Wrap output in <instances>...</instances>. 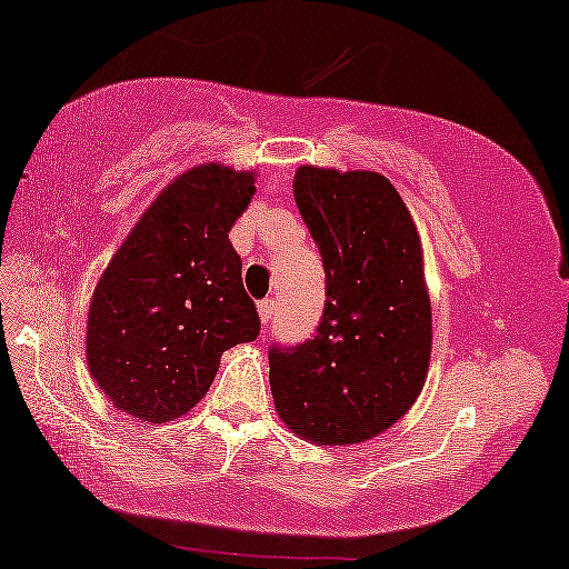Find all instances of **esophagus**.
Instances as JSON below:
<instances>
[{"label":"esophagus","mask_w":569,"mask_h":569,"mask_svg":"<svg viewBox=\"0 0 569 569\" xmlns=\"http://www.w3.org/2000/svg\"><path fill=\"white\" fill-rule=\"evenodd\" d=\"M257 310H259V320H261V326H269V322H272V318H274V310H277V302H274V297H267V300H261L259 305H257Z\"/></svg>","instance_id":"34e87169"}]
</instances>
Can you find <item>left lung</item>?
Masks as SVG:
<instances>
[{"label":"left lung","instance_id":"1","mask_svg":"<svg viewBox=\"0 0 569 569\" xmlns=\"http://www.w3.org/2000/svg\"><path fill=\"white\" fill-rule=\"evenodd\" d=\"M295 200L326 269L318 333L269 348L279 417L315 445L389 430L425 387L432 308L422 243L405 200L379 172H295Z\"/></svg>","mask_w":569,"mask_h":569}]
</instances>
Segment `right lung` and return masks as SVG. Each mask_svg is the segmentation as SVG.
<instances>
[{
	"label": "right lung",
	"mask_w": 569,
	"mask_h": 569,
	"mask_svg": "<svg viewBox=\"0 0 569 569\" xmlns=\"http://www.w3.org/2000/svg\"><path fill=\"white\" fill-rule=\"evenodd\" d=\"M254 174L200 164L174 178L139 218L96 284L86 358L121 412L168 422L193 409L221 353L259 336L229 231Z\"/></svg>",
	"instance_id": "add662e5"
}]
</instances>
